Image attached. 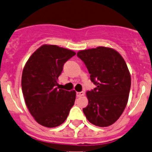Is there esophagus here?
Instances as JSON below:
<instances>
[{
	"instance_id": "esophagus-1",
	"label": "esophagus",
	"mask_w": 152,
	"mask_h": 152,
	"mask_svg": "<svg viewBox=\"0 0 152 152\" xmlns=\"http://www.w3.org/2000/svg\"><path fill=\"white\" fill-rule=\"evenodd\" d=\"M85 95V93L82 91V92H77L76 93V96H77L78 97H81V96H83Z\"/></svg>"
}]
</instances>
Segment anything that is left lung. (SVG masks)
<instances>
[{"label":"left lung","instance_id":"obj_1","mask_svg":"<svg viewBox=\"0 0 152 152\" xmlns=\"http://www.w3.org/2000/svg\"><path fill=\"white\" fill-rule=\"evenodd\" d=\"M96 88L87 91L88 105L83 112L88 121L99 127H107L122 115L128 103L131 75L124 58L113 48L97 47L79 50Z\"/></svg>","mask_w":152,"mask_h":152}]
</instances>
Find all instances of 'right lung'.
<instances>
[{
	"instance_id": "right-lung-1",
	"label": "right lung",
	"mask_w": 152,
	"mask_h": 152,
	"mask_svg": "<svg viewBox=\"0 0 152 152\" xmlns=\"http://www.w3.org/2000/svg\"><path fill=\"white\" fill-rule=\"evenodd\" d=\"M76 53L57 45H43L25 64L21 77L23 98L35 121L55 128L67 119L74 104L76 91L59 89L58 80L64 64Z\"/></svg>"
}]
</instances>
